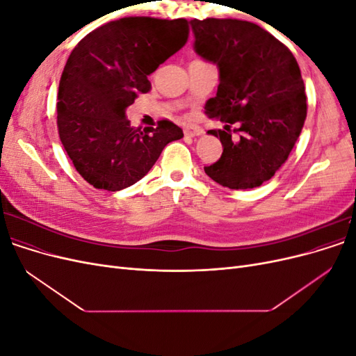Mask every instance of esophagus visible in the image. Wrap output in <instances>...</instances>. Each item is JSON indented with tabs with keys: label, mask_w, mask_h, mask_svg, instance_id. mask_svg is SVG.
<instances>
[{
	"label": "esophagus",
	"mask_w": 356,
	"mask_h": 356,
	"mask_svg": "<svg viewBox=\"0 0 356 356\" xmlns=\"http://www.w3.org/2000/svg\"><path fill=\"white\" fill-rule=\"evenodd\" d=\"M202 134V129L199 126H195V124H188L184 127V135L186 136H190V138H195V136H199Z\"/></svg>",
	"instance_id": "obj_1"
}]
</instances>
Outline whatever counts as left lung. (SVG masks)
<instances>
[{"instance_id": "1", "label": "left lung", "mask_w": 356, "mask_h": 356, "mask_svg": "<svg viewBox=\"0 0 356 356\" xmlns=\"http://www.w3.org/2000/svg\"><path fill=\"white\" fill-rule=\"evenodd\" d=\"M195 51L217 65V95L207 114L224 122L222 154L204 172L232 190L260 187L288 159L303 129L307 105L298 63L281 41L238 19L190 20ZM238 122V140L229 126Z\"/></svg>"}]
</instances>
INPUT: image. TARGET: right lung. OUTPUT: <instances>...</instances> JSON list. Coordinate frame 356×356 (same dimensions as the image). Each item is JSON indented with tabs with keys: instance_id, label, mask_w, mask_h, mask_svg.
<instances>
[{
	"instance_id": "obj_1",
	"label": "right lung",
	"mask_w": 356,
	"mask_h": 356,
	"mask_svg": "<svg viewBox=\"0 0 356 356\" xmlns=\"http://www.w3.org/2000/svg\"><path fill=\"white\" fill-rule=\"evenodd\" d=\"M187 37L186 19L123 17L92 31L71 51L59 81L58 129L74 168L95 188L134 186L169 143L184 136L168 120L132 127L126 110Z\"/></svg>"
}]
</instances>
